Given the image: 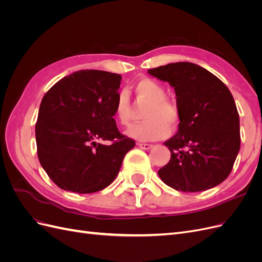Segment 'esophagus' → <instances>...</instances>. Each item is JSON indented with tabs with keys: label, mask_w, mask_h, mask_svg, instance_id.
I'll use <instances>...</instances> for the list:
<instances>
[{
	"label": "esophagus",
	"mask_w": 262,
	"mask_h": 262,
	"mask_svg": "<svg viewBox=\"0 0 262 262\" xmlns=\"http://www.w3.org/2000/svg\"><path fill=\"white\" fill-rule=\"evenodd\" d=\"M138 146L142 149H149L153 147L152 144H148V143H138Z\"/></svg>",
	"instance_id": "1"
}]
</instances>
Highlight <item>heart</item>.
<instances>
[{"label": "heart", "mask_w": 262, "mask_h": 262, "mask_svg": "<svg viewBox=\"0 0 262 262\" xmlns=\"http://www.w3.org/2000/svg\"><path fill=\"white\" fill-rule=\"evenodd\" d=\"M132 91L139 100L147 102L143 118L144 121L131 125L126 134L139 141H156L170 134V124L176 126L180 120L177 105L167 98L165 87L153 78L144 77L136 82ZM114 117L121 125H128L131 119V105L128 95L120 92L114 102Z\"/></svg>", "instance_id": "heart-1"}]
</instances>
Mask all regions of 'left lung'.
<instances>
[{
    "label": "left lung",
    "mask_w": 262,
    "mask_h": 262,
    "mask_svg": "<svg viewBox=\"0 0 262 262\" xmlns=\"http://www.w3.org/2000/svg\"><path fill=\"white\" fill-rule=\"evenodd\" d=\"M148 73L175 87L180 113L177 134L164 142L170 160L158 176L184 192L204 191L223 182L241 148L239 115L232 93L194 63H170Z\"/></svg>",
    "instance_id": "1"
}]
</instances>
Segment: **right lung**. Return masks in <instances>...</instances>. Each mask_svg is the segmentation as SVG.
<instances>
[{"label": "right lung", "instance_id": "add662e5", "mask_svg": "<svg viewBox=\"0 0 262 262\" xmlns=\"http://www.w3.org/2000/svg\"><path fill=\"white\" fill-rule=\"evenodd\" d=\"M121 78L106 71L81 70L45 94L36 122L37 154L59 188L100 191L115 180L125 154L136 145L113 118Z\"/></svg>", "mask_w": 262, "mask_h": 262}]
</instances>
